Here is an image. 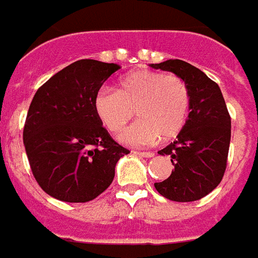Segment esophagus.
Returning <instances> with one entry per match:
<instances>
[{"label": "esophagus", "mask_w": 258, "mask_h": 258, "mask_svg": "<svg viewBox=\"0 0 258 258\" xmlns=\"http://www.w3.org/2000/svg\"><path fill=\"white\" fill-rule=\"evenodd\" d=\"M133 154L135 155H137V157H142V158H152L154 157V154L152 152H142V151H133Z\"/></svg>", "instance_id": "esophagus-1"}]
</instances>
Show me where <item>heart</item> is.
Masks as SVG:
<instances>
[{
  "mask_svg": "<svg viewBox=\"0 0 258 258\" xmlns=\"http://www.w3.org/2000/svg\"><path fill=\"white\" fill-rule=\"evenodd\" d=\"M191 96L180 77L140 70L121 77L115 90L100 89L93 99L96 116L110 132L125 129L136 112L139 121L119 136L129 146H148L180 135Z\"/></svg>",
  "mask_w": 258,
  "mask_h": 258,
  "instance_id": "b5f03b06",
  "label": "heart"
}]
</instances>
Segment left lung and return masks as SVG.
Here are the masks:
<instances>
[{
	"label": "left lung",
	"instance_id": "left-lung-1",
	"mask_svg": "<svg viewBox=\"0 0 258 258\" xmlns=\"http://www.w3.org/2000/svg\"><path fill=\"white\" fill-rule=\"evenodd\" d=\"M152 69L180 77L191 96L189 114L183 131L169 146L158 151L170 157L172 174L155 188L174 202H192L212 192L224 176L231 142V116L219 85L187 61L170 59Z\"/></svg>",
	"mask_w": 258,
	"mask_h": 258
}]
</instances>
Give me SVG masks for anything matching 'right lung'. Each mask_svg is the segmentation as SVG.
<instances>
[{"mask_svg": "<svg viewBox=\"0 0 258 258\" xmlns=\"http://www.w3.org/2000/svg\"><path fill=\"white\" fill-rule=\"evenodd\" d=\"M114 63L82 59L41 86L30 104L23 143L39 187L63 202H89L106 191L116 162L129 150L115 143L96 116L93 99Z\"/></svg>", "mask_w": 258, "mask_h": 258, "instance_id": "obj_1", "label": "right lung"}]
</instances>
